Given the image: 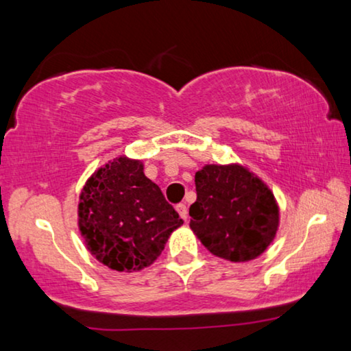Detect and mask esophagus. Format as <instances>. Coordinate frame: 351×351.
Returning <instances> with one entry per match:
<instances>
[{
  "label": "esophagus",
  "mask_w": 351,
  "mask_h": 351,
  "mask_svg": "<svg viewBox=\"0 0 351 351\" xmlns=\"http://www.w3.org/2000/svg\"><path fill=\"white\" fill-rule=\"evenodd\" d=\"M176 211L178 213H180V216L184 221H187V206H186V204H180V205H176Z\"/></svg>",
  "instance_id": "34e87169"
}]
</instances>
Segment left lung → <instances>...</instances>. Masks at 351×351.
I'll return each mask as SVG.
<instances>
[{"instance_id": "1", "label": "left lung", "mask_w": 351, "mask_h": 351, "mask_svg": "<svg viewBox=\"0 0 351 351\" xmlns=\"http://www.w3.org/2000/svg\"><path fill=\"white\" fill-rule=\"evenodd\" d=\"M191 229L210 253L232 263L258 258L275 239L278 206L267 186L240 165H205L195 173Z\"/></svg>"}]
</instances>
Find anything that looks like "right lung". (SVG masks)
<instances>
[{
  "instance_id": "1",
  "label": "right lung",
  "mask_w": 351,
  "mask_h": 351,
  "mask_svg": "<svg viewBox=\"0 0 351 351\" xmlns=\"http://www.w3.org/2000/svg\"><path fill=\"white\" fill-rule=\"evenodd\" d=\"M181 224L140 160L117 157L98 169L81 192L79 229L87 250L112 270L147 267Z\"/></svg>"
}]
</instances>
